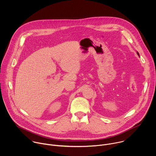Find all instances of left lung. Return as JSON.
<instances>
[{
    "label": "left lung",
    "instance_id": "1",
    "mask_svg": "<svg viewBox=\"0 0 156 156\" xmlns=\"http://www.w3.org/2000/svg\"><path fill=\"white\" fill-rule=\"evenodd\" d=\"M137 54H138V55H139V56H140V54H139V53H138V52H137Z\"/></svg>",
    "mask_w": 156,
    "mask_h": 156
}]
</instances>
